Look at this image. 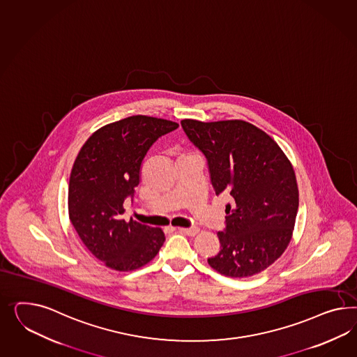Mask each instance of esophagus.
<instances>
[{
    "mask_svg": "<svg viewBox=\"0 0 357 357\" xmlns=\"http://www.w3.org/2000/svg\"><path fill=\"white\" fill-rule=\"evenodd\" d=\"M178 231L181 234H188V236H195V234L199 232V228L197 227H190V228H178Z\"/></svg>",
    "mask_w": 357,
    "mask_h": 357,
    "instance_id": "esophagus-1",
    "label": "esophagus"
}]
</instances>
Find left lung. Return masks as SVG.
<instances>
[{
  "instance_id": "1",
  "label": "left lung",
  "mask_w": 357,
  "mask_h": 357,
  "mask_svg": "<svg viewBox=\"0 0 357 357\" xmlns=\"http://www.w3.org/2000/svg\"><path fill=\"white\" fill-rule=\"evenodd\" d=\"M183 132L204 153L215 193L229 194L220 252L207 259L222 275L264 271L291 241L298 208L295 171L278 143L241 120H183Z\"/></svg>"
}]
</instances>
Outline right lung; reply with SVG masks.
Here are the masks:
<instances>
[{
	"instance_id": "1",
	"label": "right lung",
	"mask_w": 357,
	"mask_h": 357,
	"mask_svg": "<svg viewBox=\"0 0 357 357\" xmlns=\"http://www.w3.org/2000/svg\"><path fill=\"white\" fill-rule=\"evenodd\" d=\"M178 123L149 116H132L108 123L86 141L73 165L69 218L82 243L104 265L132 271L149 264L163 246L160 228L130 219L123 202L141 183V167L158 138Z\"/></svg>"
}]
</instances>
